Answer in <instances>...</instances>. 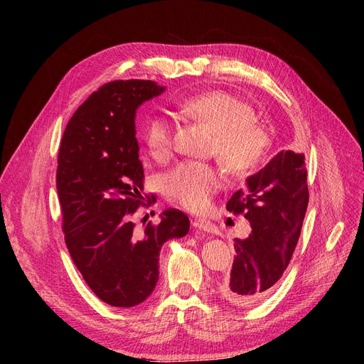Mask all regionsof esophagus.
<instances>
[{
	"mask_svg": "<svg viewBox=\"0 0 364 364\" xmlns=\"http://www.w3.org/2000/svg\"><path fill=\"white\" fill-rule=\"evenodd\" d=\"M192 225L195 228H199V230H202V232H206V233H215L217 232V227L213 223H209L206 220H193Z\"/></svg>",
	"mask_w": 364,
	"mask_h": 364,
	"instance_id": "obj_1",
	"label": "esophagus"
}]
</instances>
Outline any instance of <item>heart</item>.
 Here are the masks:
<instances>
[{
	"instance_id": "heart-1",
	"label": "heart",
	"mask_w": 364,
	"mask_h": 364,
	"mask_svg": "<svg viewBox=\"0 0 364 364\" xmlns=\"http://www.w3.org/2000/svg\"><path fill=\"white\" fill-rule=\"evenodd\" d=\"M180 112L202 119L217 131L213 150L233 174H246L258 168L270 150V134L257 124L252 105L224 91H208L183 99ZM177 124L168 113L153 117L144 140L155 158L168 156L176 144ZM169 200L190 211H203L221 187L218 169L199 161H184L172 168L164 180Z\"/></svg>"
}]
</instances>
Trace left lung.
I'll return each mask as SVG.
<instances>
[{
	"label": "left lung",
	"instance_id": "left-lung-1",
	"mask_svg": "<svg viewBox=\"0 0 364 364\" xmlns=\"http://www.w3.org/2000/svg\"><path fill=\"white\" fill-rule=\"evenodd\" d=\"M309 205L305 156L283 150L228 199L227 211L251 223L246 239H236L230 274L220 282L223 298L251 307L269 295L288 269Z\"/></svg>",
	"mask_w": 364,
	"mask_h": 364
}]
</instances>
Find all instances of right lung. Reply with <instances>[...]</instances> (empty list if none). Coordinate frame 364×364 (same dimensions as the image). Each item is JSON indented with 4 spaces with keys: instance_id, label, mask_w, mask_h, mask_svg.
Returning <instances> with one entry per match:
<instances>
[{
    "instance_id": "right-lung-1",
    "label": "right lung",
    "mask_w": 364,
    "mask_h": 364,
    "mask_svg": "<svg viewBox=\"0 0 364 364\" xmlns=\"http://www.w3.org/2000/svg\"><path fill=\"white\" fill-rule=\"evenodd\" d=\"M164 91L144 80L102 85L76 109L59 149L55 186L65 242L90 289L112 307H134L153 292L162 245L190 228L174 208L159 224L137 228L132 221L144 205L136 110Z\"/></svg>"
}]
</instances>
